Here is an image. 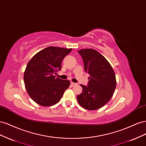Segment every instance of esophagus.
I'll use <instances>...</instances> for the list:
<instances>
[{"label": "esophagus", "mask_w": 146, "mask_h": 146, "mask_svg": "<svg viewBox=\"0 0 146 146\" xmlns=\"http://www.w3.org/2000/svg\"><path fill=\"white\" fill-rule=\"evenodd\" d=\"M70 84H71V85H72V86H75V85H77V83H74V82H70Z\"/></svg>", "instance_id": "obj_1"}]
</instances>
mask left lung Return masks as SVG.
Instances as JSON below:
<instances>
[{"instance_id": "obj_1", "label": "left lung", "mask_w": 146, "mask_h": 146, "mask_svg": "<svg viewBox=\"0 0 146 146\" xmlns=\"http://www.w3.org/2000/svg\"><path fill=\"white\" fill-rule=\"evenodd\" d=\"M85 72L90 74L87 86L81 85L83 91L77 96L78 102L89 110L102 107L113 95L116 89V76L105 57L92 48L79 50Z\"/></svg>"}]
</instances>
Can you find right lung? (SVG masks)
I'll list each match as a JSON object with an SVG mask.
<instances>
[{"instance_id":"1","label":"right lung","mask_w":146,"mask_h":146,"mask_svg":"<svg viewBox=\"0 0 146 146\" xmlns=\"http://www.w3.org/2000/svg\"><path fill=\"white\" fill-rule=\"evenodd\" d=\"M72 48L50 46L39 51L28 63L24 80L29 95L41 106H51L61 99L70 81L54 74L61 69V63Z\"/></svg>"}]
</instances>
